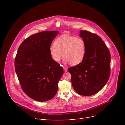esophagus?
<instances>
[{
    "label": "esophagus",
    "instance_id": "obj_1",
    "mask_svg": "<svg viewBox=\"0 0 125 125\" xmlns=\"http://www.w3.org/2000/svg\"><path fill=\"white\" fill-rule=\"evenodd\" d=\"M63 69H64V71L65 72H66L67 71V68H66V67H63Z\"/></svg>",
    "mask_w": 125,
    "mask_h": 125
}]
</instances>
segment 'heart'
I'll use <instances>...</instances> for the list:
<instances>
[{"instance_id":"heart-1","label":"heart","mask_w":125,"mask_h":125,"mask_svg":"<svg viewBox=\"0 0 125 125\" xmlns=\"http://www.w3.org/2000/svg\"><path fill=\"white\" fill-rule=\"evenodd\" d=\"M50 52L52 60L56 62H60L63 56L65 63L76 65L83 60L86 52V45L81 37L64 34L56 39L54 45L51 46Z\"/></svg>"}]
</instances>
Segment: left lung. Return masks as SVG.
Listing matches in <instances>:
<instances>
[{"label": "left lung", "instance_id": "left-lung-1", "mask_svg": "<svg viewBox=\"0 0 125 125\" xmlns=\"http://www.w3.org/2000/svg\"><path fill=\"white\" fill-rule=\"evenodd\" d=\"M80 36L86 43V55L80 64L68 70L76 92L83 96H91L100 91L109 79L110 54L101 38L97 34L81 30Z\"/></svg>", "mask_w": 125, "mask_h": 125}]
</instances>
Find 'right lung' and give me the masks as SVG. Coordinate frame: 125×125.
I'll return each instance as SVG.
<instances>
[{
  "label": "right lung",
  "instance_id": "add662e5",
  "mask_svg": "<svg viewBox=\"0 0 125 125\" xmlns=\"http://www.w3.org/2000/svg\"><path fill=\"white\" fill-rule=\"evenodd\" d=\"M45 31L27 38L19 47L15 68L24 92L32 99L44 102L56 94L63 67L51 57L50 48L58 34Z\"/></svg>",
  "mask_w": 125,
  "mask_h": 125
}]
</instances>
